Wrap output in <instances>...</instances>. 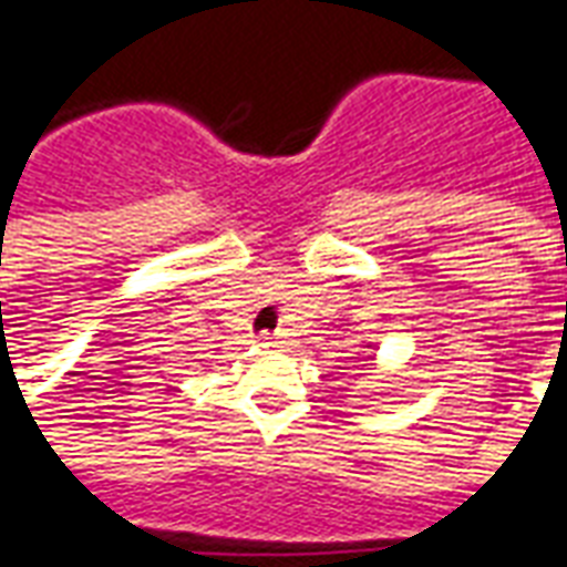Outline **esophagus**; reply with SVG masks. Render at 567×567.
I'll list each match as a JSON object with an SVG mask.
<instances>
[{
  "mask_svg": "<svg viewBox=\"0 0 567 567\" xmlns=\"http://www.w3.org/2000/svg\"><path fill=\"white\" fill-rule=\"evenodd\" d=\"M279 340V333H260L258 343H276Z\"/></svg>",
  "mask_w": 567,
  "mask_h": 567,
  "instance_id": "34e87169",
  "label": "esophagus"
}]
</instances>
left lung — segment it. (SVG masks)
I'll return each mask as SVG.
<instances>
[{
  "label": "left lung",
  "instance_id": "obj_1",
  "mask_svg": "<svg viewBox=\"0 0 567 567\" xmlns=\"http://www.w3.org/2000/svg\"><path fill=\"white\" fill-rule=\"evenodd\" d=\"M368 349H373V346L368 343ZM361 361H370V364H373V355H364V358H361ZM361 361H358V364H361Z\"/></svg>",
  "mask_w": 567,
  "mask_h": 567
}]
</instances>
